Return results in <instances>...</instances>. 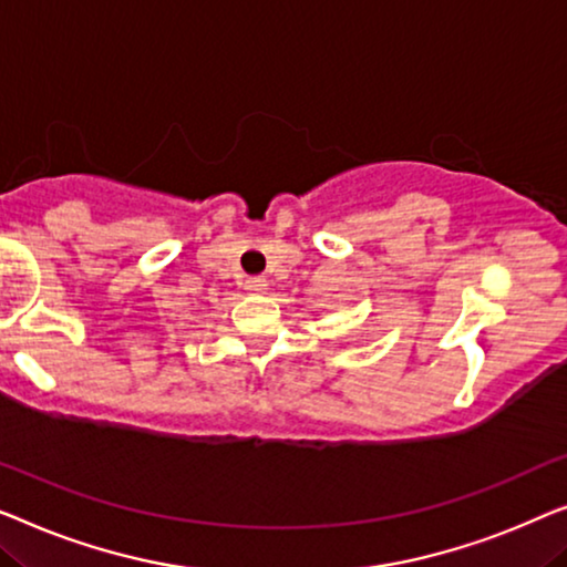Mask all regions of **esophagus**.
Wrapping results in <instances>:
<instances>
[{
	"instance_id": "obj_1",
	"label": "esophagus",
	"mask_w": 567,
	"mask_h": 567,
	"mask_svg": "<svg viewBox=\"0 0 567 567\" xmlns=\"http://www.w3.org/2000/svg\"><path fill=\"white\" fill-rule=\"evenodd\" d=\"M244 287H246V290H249V292H267V280H265V277H249V280H246L244 282Z\"/></svg>"
}]
</instances>
